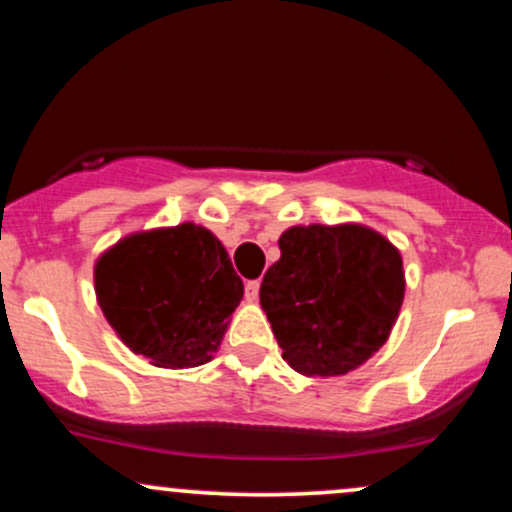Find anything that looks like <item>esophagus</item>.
I'll return each instance as SVG.
<instances>
[{
  "label": "esophagus",
  "mask_w": 512,
  "mask_h": 512,
  "mask_svg": "<svg viewBox=\"0 0 512 512\" xmlns=\"http://www.w3.org/2000/svg\"><path fill=\"white\" fill-rule=\"evenodd\" d=\"M257 296H260V281L252 279L245 284V298H248V301H257Z\"/></svg>",
  "instance_id": "esophagus-1"
}]
</instances>
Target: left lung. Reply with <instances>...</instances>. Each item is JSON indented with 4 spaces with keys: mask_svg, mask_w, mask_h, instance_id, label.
I'll use <instances>...</instances> for the list:
<instances>
[{
    "mask_svg": "<svg viewBox=\"0 0 512 512\" xmlns=\"http://www.w3.org/2000/svg\"><path fill=\"white\" fill-rule=\"evenodd\" d=\"M264 274L260 303L284 361L303 375H344L390 337L404 298L402 257L366 226H293Z\"/></svg>",
    "mask_w": 512,
    "mask_h": 512,
    "instance_id": "left-lung-1",
    "label": "left lung"
}]
</instances>
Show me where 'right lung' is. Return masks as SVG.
Returning a JSON list of instances; mask_svg holds the SVG:
<instances>
[{
  "label": "right lung",
  "instance_id": "1",
  "mask_svg": "<svg viewBox=\"0 0 512 512\" xmlns=\"http://www.w3.org/2000/svg\"><path fill=\"white\" fill-rule=\"evenodd\" d=\"M103 315L134 354L161 368L211 361L243 281L207 228H175L129 236L96 262Z\"/></svg>",
  "mask_w": 512,
  "mask_h": 512
}]
</instances>
